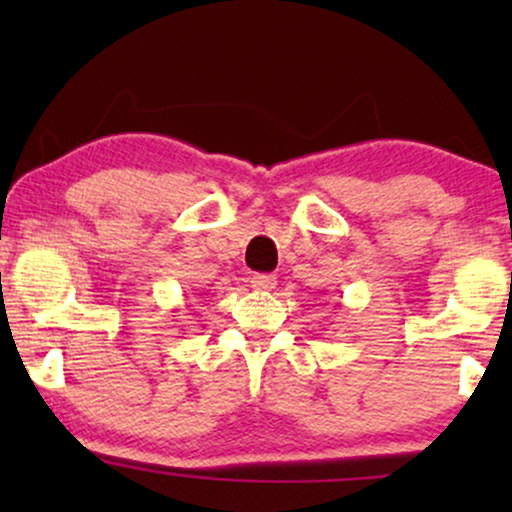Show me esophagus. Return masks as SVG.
<instances>
[{
	"instance_id": "esophagus-1",
	"label": "esophagus",
	"mask_w": 512,
	"mask_h": 512,
	"mask_svg": "<svg viewBox=\"0 0 512 512\" xmlns=\"http://www.w3.org/2000/svg\"><path fill=\"white\" fill-rule=\"evenodd\" d=\"M277 284V277L275 275H265V272H256L254 277H251V286H254L256 291H272Z\"/></svg>"
}]
</instances>
